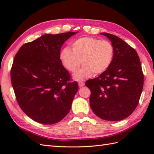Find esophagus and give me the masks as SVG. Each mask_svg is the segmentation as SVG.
<instances>
[{
    "label": "esophagus",
    "instance_id": "1",
    "mask_svg": "<svg viewBox=\"0 0 154 154\" xmlns=\"http://www.w3.org/2000/svg\"><path fill=\"white\" fill-rule=\"evenodd\" d=\"M78 85H79V87H83L85 85V83L84 82H79V83H78Z\"/></svg>",
    "mask_w": 154,
    "mask_h": 154
}]
</instances>
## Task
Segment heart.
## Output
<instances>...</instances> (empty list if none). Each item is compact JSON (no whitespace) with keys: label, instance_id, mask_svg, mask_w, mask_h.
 <instances>
[{"label":"heart","instance_id":"heart-1","mask_svg":"<svg viewBox=\"0 0 154 154\" xmlns=\"http://www.w3.org/2000/svg\"><path fill=\"white\" fill-rule=\"evenodd\" d=\"M66 47L60 54L61 61L67 69L73 73L81 62L83 65L74 75L78 81L89 77L93 73H104L110 66L114 58V47L110 42L93 37H83Z\"/></svg>","mask_w":154,"mask_h":154}]
</instances>
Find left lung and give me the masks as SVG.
I'll list each match as a JSON object with an SVG mask.
<instances>
[{
  "label": "left lung",
  "instance_id": "left-lung-1",
  "mask_svg": "<svg viewBox=\"0 0 154 154\" xmlns=\"http://www.w3.org/2000/svg\"><path fill=\"white\" fill-rule=\"evenodd\" d=\"M114 47L110 66L86 81L91 90L90 106L100 119L119 121L129 116L138 106L143 89V74L136 51L116 35L101 33Z\"/></svg>",
  "mask_w": 154,
  "mask_h": 154
}]
</instances>
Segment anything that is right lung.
<instances>
[{
	"instance_id": "obj_1",
	"label": "right lung",
	"mask_w": 154,
	"mask_h": 154,
	"mask_svg": "<svg viewBox=\"0 0 154 154\" xmlns=\"http://www.w3.org/2000/svg\"><path fill=\"white\" fill-rule=\"evenodd\" d=\"M75 32L45 34L22 45L11 70L16 100L27 116L44 124L60 122L71 109L76 81L62 65V45Z\"/></svg>"
}]
</instances>
